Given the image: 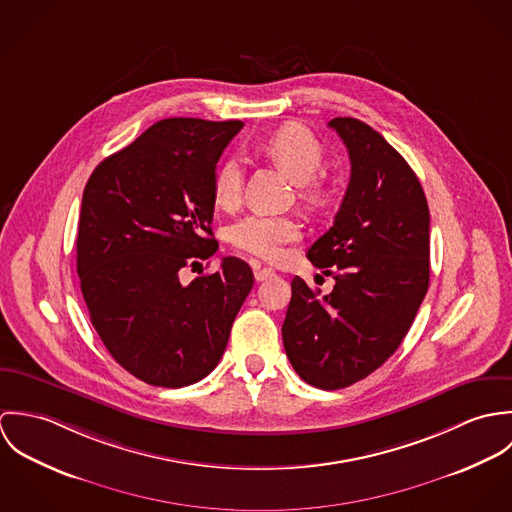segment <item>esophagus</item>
Segmentation results:
<instances>
[{
	"mask_svg": "<svg viewBox=\"0 0 512 512\" xmlns=\"http://www.w3.org/2000/svg\"><path fill=\"white\" fill-rule=\"evenodd\" d=\"M276 272L272 270V268H256L254 270V278H256V282H264V280H268V278H272Z\"/></svg>",
	"mask_w": 512,
	"mask_h": 512,
	"instance_id": "esophagus-1",
	"label": "esophagus"
}]
</instances>
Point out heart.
<instances>
[{"label": "heart", "mask_w": 512, "mask_h": 512, "mask_svg": "<svg viewBox=\"0 0 512 512\" xmlns=\"http://www.w3.org/2000/svg\"><path fill=\"white\" fill-rule=\"evenodd\" d=\"M262 151L272 157L293 179L307 197L321 193L317 171L323 161V146L317 136L303 124L290 122L272 132ZM215 203L224 211H234L242 199V167L238 159H224L213 179ZM301 238V224L293 217L250 215L238 220L230 228V242L262 260H276L284 248Z\"/></svg>", "instance_id": "1"}]
</instances>
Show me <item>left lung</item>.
<instances>
[{"mask_svg": "<svg viewBox=\"0 0 512 512\" xmlns=\"http://www.w3.org/2000/svg\"><path fill=\"white\" fill-rule=\"evenodd\" d=\"M349 151L351 179L333 226L307 258L333 292L292 280L286 355L311 386L339 390L384 365L406 337L430 284V209L406 163L368 124L329 122Z\"/></svg>", "mask_w": 512, "mask_h": 512, "instance_id": "left-lung-1", "label": "left lung"}]
</instances>
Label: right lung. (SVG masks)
<instances>
[{"mask_svg":"<svg viewBox=\"0 0 512 512\" xmlns=\"http://www.w3.org/2000/svg\"><path fill=\"white\" fill-rule=\"evenodd\" d=\"M240 120H159L90 175L80 207L76 272L90 321L114 361L151 386L205 378L254 286L250 266L181 284L217 250L213 179ZM203 272V270H201Z\"/></svg>","mask_w":512,"mask_h":512,"instance_id":"add662e5","label":"right lung"}]
</instances>
